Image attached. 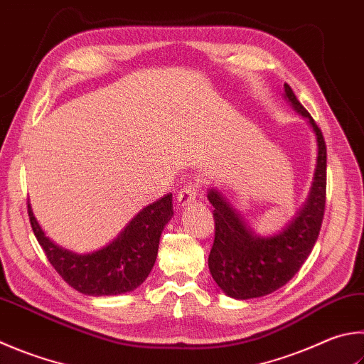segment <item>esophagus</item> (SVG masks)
<instances>
[{"label": "esophagus", "mask_w": 364, "mask_h": 364, "mask_svg": "<svg viewBox=\"0 0 364 364\" xmlns=\"http://www.w3.org/2000/svg\"><path fill=\"white\" fill-rule=\"evenodd\" d=\"M199 183L197 181H189L186 186L180 189V193H178L176 197V202L180 207H186V205L193 203L196 200V196H197V191H199Z\"/></svg>", "instance_id": "obj_1"}]
</instances>
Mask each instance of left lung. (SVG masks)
Returning a JSON list of instances; mask_svg holds the SVG:
<instances>
[{"mask_svg":"<svg viewBox=\"0 0 364 364\" xmlns=\"http://www.w3.org/2000/svg\"><path fill=\"white\" fill-rule=\"evenodd\" d=\"M285 98L314 129L318 146L312 188L291 223L272 235L255 232L220 191L210 189L215 242L208 256L210 274L228 296L253 299L277 291L293 279L318 239L326 202V144L321 130L285 84Z\"/></svg>","mask_w":364,"mask_h":364,"instance_id":"1","label":"left lung"}]
</instances>
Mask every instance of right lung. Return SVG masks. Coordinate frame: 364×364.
Instances as JSON below:
<instances>
[{
    "instance_id": "add662e5",
    "label": "right lung",
    "mask_w": 364,
    "mask_h": 364,
    "mask_svg": "<svg viewBox=\"0 0 364 364\" xmlns=\"http://www.w3.org/2000/svg\"><path fill=\"white\" fill-rule=\"evenodd\" d=\"M28 216L52 267L70 287L89 296H114L134 291L146 280L156 262L162 230L173 216V203L171 194L149 203L109 245L87 255L73 253L46 237L30 203Z\"/></svg>"
}]
</instances>
